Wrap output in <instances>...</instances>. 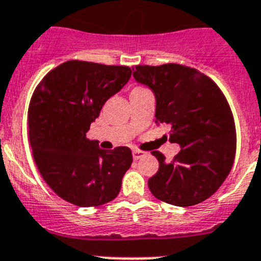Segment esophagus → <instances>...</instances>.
<instances>
[{"mask_svg":"<svg viewBox=\"0 0 261 261\" xmlns=\"http://www.w3.org/2000/svg\"><path fill=\"white\" fill-rule=\"evenodd\" d=\"M145 151H142V150H140V149H135V150H133V158L135 159H140V158H142V156L145 155Z\"/></svg>","mask_w":261,"mask_h":261,"instance_id":"1","label":"esophagus"}]
</instances>
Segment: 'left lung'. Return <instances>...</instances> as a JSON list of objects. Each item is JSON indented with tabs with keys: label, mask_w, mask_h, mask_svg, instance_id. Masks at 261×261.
<instances>
[{
	"label": "left lung",
	"mask_w": 261,
	"mask_h": 261,
	"mask_svg": "<svg viewBox=\"0 0 261 261\" xmlns=\"http://www.w3.org/2000/svg\"><path fill=\"white\" fill-rule=\"evenodd\" d=\"M133 77L153 90L156 123L171 126L168 141L180 145L171 162L151 151L159 162L149 179L161 201L191 206L209 199L229 175L237 151L230 106L213 80L179 64L136 65Z\"/></svg>",
	"instance_id": "8db88e82"
}]
</instances>
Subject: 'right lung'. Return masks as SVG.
<instances>
[{
    "instance_id": "obj_1",
    "label": "right lung",
    "mask_w": 261,
    "mask_h": 261,
    "mask_svg": "<svg viewBox=\"0 0 261 261\" xmlns=\"http://www.w3.org/2000/svg\"><path fill=\"white\" fill-rule=\"evenodd\" d=\"M130 74L128 66L70 60L36 86L29 106L30 145L39 172L62 200L87 208L119 195L132 151L103 150L86 133Z\"/></svg>"
}]
</instances>
